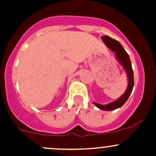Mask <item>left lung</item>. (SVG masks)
<instances>
[{
  "label": "left lung",
  "mask_w": 156,
  "mask_h": 156,
  "mask_svg": "<svg viewBox=\"0 0 156 156\" xmlns=\"http://www.w3.org/2000/svg\"><path fill=\"white\" fill-rule=\"evenodd\" d=\"M101 38L105 43V44L106 45V47L111 50H112L113 52H115L116 59H117L118 62L123 66L127 74V79H128V84H127V87L125 94L121 96L118 100L106 105H101L94 102V104L100 109L104 110V111H111V110H115L116 108L122 107L125 104V102L127 101V99L129 98V97H130L132 90H133V84H134L133 72L128 54L125 51L123 47L122 46V44L118 41H115V39L112 38V37H108L107 35L103 36Z\"/></svg>",
  "instance_id": "8db88e82"
}]
</instances>
